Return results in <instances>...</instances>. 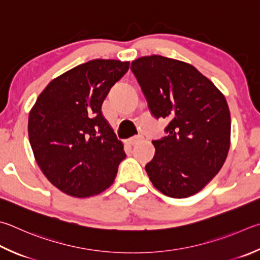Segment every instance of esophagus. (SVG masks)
<instances>
[{
	"mask_svg": "<svg viewBox=\"0 0 260 260\" xmlns=\"http://www.w3.org/2000/svg\"><path fill=\"white\" fill-rule=\"evenodd\" d=\"M142 140V136H133V138H129L128 140H126V143L129 144V145H134L140 141Z\"/></svg>",
	"mask_w": 260,
	"mask_h": 260,
	"instance_id": "34e87169",
	"label": "esophagus"
}]
</instances>
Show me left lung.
I'll return each mask as SVG.
<instances>
[{
	"label": "left lung",
	"instance_id": "obj_1",
	"mask_svg": "<svg viewBox=\"0 0 260 260\" xmlns=\"http://www.w3.org/2000/svg\"><path fill=\"white\" fill-rule=\"evenodd\" d=\"M135 75L154 118L169 120L167 136L154 140L145 171L154 187L171 198L202 190L220 171L231 141L226 99L199 70L161 55L134 60Z\"/></svg>",
	"mask_w": 260,
	"mask_h": 260
}]
</instances>
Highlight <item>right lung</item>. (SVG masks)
Returning a JSON list of instances; mask_svg holds the SVG:
<instances>
[{
  "mask_svg": "<svg viewBox=\"0 0 260 260\" xmlns=\"http://www.w3.org/2000/svg\"><path fill=\"white\" fill-rule=\"evenodd\" d=\"M129 62L95 59L49 83L28 118V136L46 178L72 197L88 198L115 181L126 154L101 107Z\"/></svg>",
  "mask_w": 260,
  "mask_h": 260,
  "instance_id": "right-lung-1",
  "label": "right lung"
}]
</instances>
